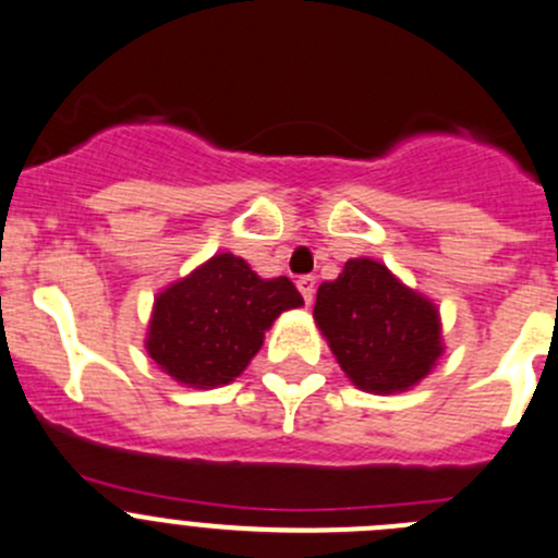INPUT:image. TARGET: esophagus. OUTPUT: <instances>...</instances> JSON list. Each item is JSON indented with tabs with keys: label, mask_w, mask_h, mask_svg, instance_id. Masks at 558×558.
Masks as SVG:
<instances>
[{
	"label": "esophagus",
	"mask_w": 558,
	"mask_h": 558,
	"mask_svg": "<svg viewBox=\"0 0 558 558\" xmlns=\"http://www.w3.org/2000/svg\"><path fill=\"white\" fill-rule=\"evenodd\" d=\"M296 289H300V294L305 296V302L311 305L313 291H316V278H313V275H302V278L296 280Z\"/></svg>",
	"instance_id": "esophagus-1"
}]
</instances>
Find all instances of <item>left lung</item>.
Masks as SVG:
<instances>
[{
    "instance_id": "8db88e82",
    "label": "left lung",
    "mask_w": 558,
    "mask_h": 558,
    "mask_svg": "<svg viewBox=\"0 0 558 558\" xmlns=\"http://www.w3.org/2000/svg\"><path fill=\"white\" fill-rule=\"evenodd\" d=\"M313 318L354 387L395 395L416 387L445 354L434 300L373 258H349L318 286Z\"/></svg>"
}]
</instances>
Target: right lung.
I'll return each mask as SVG.
<instances>
[{"label":"right lung","mask_w":558,"mask_h":558,"mask_svg":"<svg viewBox=\"0 0 558 558\" xmlns=\"http://www.w3.org/2000/svg\"><path fill=\"white\" fill-rule=\"evenodd\" d=\"M300 305L305 302L289 278L264 280L245 258L215 253L158 291L144 345L174 381L223 387L251 365L275 318Z\"/></svg>","instance_id":"obj_1"}]
</instances>
